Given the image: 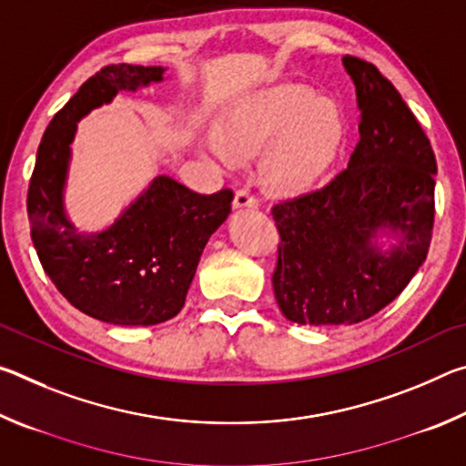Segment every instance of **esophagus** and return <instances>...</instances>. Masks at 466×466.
<instances>
[{
    "label": "esophagus",
    "mask_w": 466,
    "mask_h": 466,
    "mask_svg": "<svg viewBox=\"0 0 466 466\" xmlns=\"http://www.w3.org/2000/svg\"><path fill=\"white\" fill-rule=\"evenodd\" d=\"M258 199L257 195L248 191V188H240V191H236L234 195V208L236 209H242V208H257Z\"/></svg>",
    "instance_id": "1"
}]
</instances>
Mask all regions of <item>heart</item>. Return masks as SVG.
I'll return each mask as SVG.
<instances>
[{
    "label": "heart",
    "instance_id": "heart-1",
    "mask_svg": "<svg viewBox=\"0 0 466 466\" xmlns=\"http://www.w3.org/2000/svg\"><path fill=\"white\" fill-rule=\"evenodd\" d=\"M345 139L335 100L314 96L304 84H275L236 100L219 129L203 136V149L219 168L234 170L265 148L263 175L281 193H298L325 175Z\"/></svg>",
    "mask_w": 466,
    "mask_h": 466
}]
</instances>
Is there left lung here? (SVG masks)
I'll return each instance as SVG.
<instances>
[{
  "label": "left lung",
  "instance_id": "1",
  "mask_svg": "<svg viewBox=\"0 0 466 466\" xmlns=\"http://www.w3.org/2000/svg\"><path fill=\"white\" fill-rule=\"evenodd\" d=\"M343 67L360 108L350 164L319 191L271 209L281 238L275 299L298 325L374 317L407 288L431 240L438 168L428 136L372 63L343 57Z\"/></svg>",
  "mask_w": 466,
  "mask_h": 466
}]
</instances>
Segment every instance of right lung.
I'll return each instance as SVG.
<instances>
[{
	"label": "right lung",
	"mask_w": 466,
	"mask_h": 466,
	"mask_svg": "<svg viewBox=\"0 0 466 466\" xmlns=\"http://www.w3.org/2000/svg\"><path fill=\"white\" fill-rule=\"evenodd\" d=\"M164 72L119 63L84 82L46 127L28 187L30 236L45 273L69 304L110 325L149 327L177 317L205 244L232 209L230 188L199 195L160 175L105 230L80 232L67 216L77 121L121 90L162 82Z\"/></svg>",
	"instance_id": "obj_1"
}]
</instances>
